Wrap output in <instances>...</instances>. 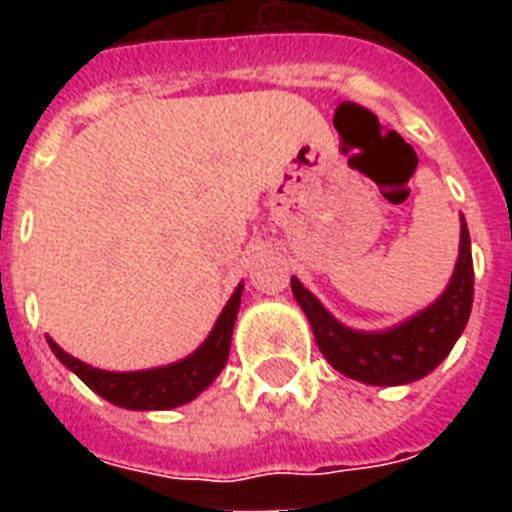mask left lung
Masks as SVG:
<instances>
[{
    "mask_svg": "<svg viewBox=\"0 0 512 512\" xmlns=\"http://www.w3.org/2000/svg\"><path fill=\"white\" fill-rule=\"evenodd\" d=\"M292 295L311 321L319 350L340 374L366 385H406L422 380L449 356L470 319L473 255L468 223L460 215V257L444 292L428 308L398 321L396 327L380 332L345 327L297 276H292Z\"/></svg>",
    "mask_w": 512,
    "mask_h": 512,
    "instance_id": "8db88e82",
    "label": "left lung"
}]
</instances>
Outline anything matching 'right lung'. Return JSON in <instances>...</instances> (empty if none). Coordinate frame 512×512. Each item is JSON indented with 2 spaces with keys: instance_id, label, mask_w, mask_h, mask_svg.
I'll return each instance as SVG.
<instances>
[{
  "instance_id": "right-lung-1",
  "label": "right lung",
  "mask_w": 512,
  "mask_h": 512,
  "mask_svg": "<svg viewBox=\"0 0 512 512\" xmlns=\"http://www.w3.org/2000/svg\"><path fill=\"white\" fill-rule=\"evenodd\" d=\"M241 292H244V284L233 289L231 300L225 303L223 313L217 316L207 340L201 342L191 356L180 358L175 364L140 369V372H106V369H95V366L84 364L71 353H66L52 337H47V342H50V350L60 364L71 369L87 388H92L111 404L135 409V412L175 409V406L193 401L201 390H207L217 380V374L223 372L228 350H231Z\"/></svg>"
}]
</instances>
